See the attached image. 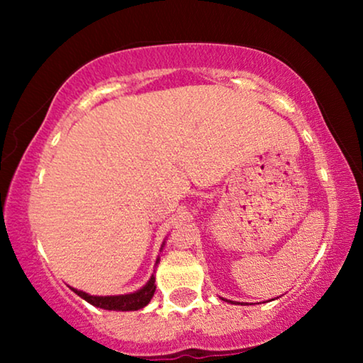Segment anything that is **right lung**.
<instances>
[{"mask_svg":"<svg viewBox=\"0 0 363 363\" xmlns=\"http://www.w3.org/2000/svg\"><path fill=\"white\" fill-rule=\"evenodd\" d=\"M155 277H150V281L147 282L145 286L142 287L140 291L133 292V294H125V296H89L86 292L72 289L77 296H81L82 299H86L89 304L101 307V309L107 311H138L142 307H145L150 299L153 297V292H155Z\"/></svg>","mask_w":363,"mask_h":363,"instance_id":"right-lung-1","label":"right lung"}]
</instances>
